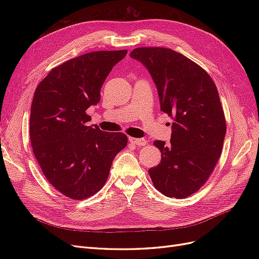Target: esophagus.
Masks as SVG:
<instances>
[{
  "mask_svg": "<svg viewBox=\"0 0 259 259\" xmlns=\"http://www.w3.org/2000/svg\"><path fill=\"white\" fill-rule=\"evenodd\" d=\"M130 142H131L132 144L140 146V147L146 146V145L148 144V140L145 139V138H134V137H130Z\"/></svg>",
  "mask_w": 259,
  "mask_h": 259,
  "instance_id": "1",
  "label": "esophagus"
}]
</instances>
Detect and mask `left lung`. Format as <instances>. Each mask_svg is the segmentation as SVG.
Segmentation results:
<instances>
[{
  "label": "left lung",
  "mask_w": 259,
  "mask_h": 259,
  "mask_svg": "<svg viewBox=\"0 0 259 259\" xmlns=\"http://www.w3.org/2000/svg\"><path fill=\"white\" fill-rule=\"evenodd\" d=\"M130 56L150 72L161 110L174 119L169 144L153 143L162 158L149 175L166 197H189L206 183L223 150L227 127L216 85L204 69L170 49L138 48Z\"/></svg>",
  "instance_id": "obj_1"
}]
</instances>
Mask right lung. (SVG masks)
Segmentation results:
<instances>
[{"mask_svg":"<svg viewBox=\"0 0 259 259\" xmlns=\"http://www.w3.org/2000/svg\"><path fill=\"white\" fill-rule=\"evenodd\" d=\"M126 50L81 55L52 69L34 92L30 140L49 183L67 198L83 200L107 182L113 159L127 145L123 133L88 126L86 110Z\"/></svg>","mask_w":259,"mask_h":259,"instance_id":"obj_1","label":"right lung"}]
</instances>
